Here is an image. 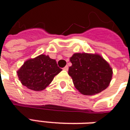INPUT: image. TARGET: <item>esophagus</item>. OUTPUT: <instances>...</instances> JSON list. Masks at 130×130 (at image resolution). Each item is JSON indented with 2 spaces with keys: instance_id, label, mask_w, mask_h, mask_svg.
<instances>
[{
  "instance_id": "1",
  "label": "esophagus",
  "mask_w": 130,
  "mask_h": 130,
  "mask_svg": "<svg viewBox=\"0 0 130 130\" xmlns=\"http://www.w3.org/2000/svg\"><path fill=\"white\" fill-rule=\"evenodd\" d=\"M68 69H69V68H68V65H66V66H65V68H63V70H65V71H68Z\"/></svg>"
}]
</instances>
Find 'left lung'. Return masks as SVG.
Wrapping results in <instances>:
<instances>
[{
    "instance_id": "1",
    "label": "left lung",
    "mask_w": 130,
    "mask_h": 130,
    "mask_svg": "<svg viewBox=\"0 0 130 130\" xmlns=\"http://www.w3.org/2000/svg\"><path fill=\"white\" fill-rule=\"evenodd\" d=\"M68 74L74 85L84 95H95L105 90L111 80V68L98 54H74Z\"/></svg>"
}]
</instances>
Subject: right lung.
<instances>
[{
  "label": "right lung",
  "mask_w": 130,
  "mask_h": 130,
  "mask_svg": "<svg viewBox=\"0 0 130 130\" xmlns=\"http://www.w3.org/2000/svg\"><path fill=\"white\" fill-rule=\"evenodd\" d=\"M61 70L56 60L42 54L26 61L17 74L24 86L32 90L39 91L44 90Z\"/></svg>",
  "instance_id": "1"
}]
</instances>
